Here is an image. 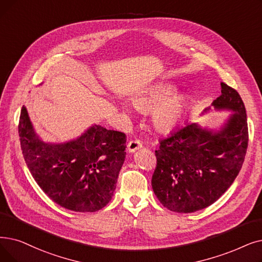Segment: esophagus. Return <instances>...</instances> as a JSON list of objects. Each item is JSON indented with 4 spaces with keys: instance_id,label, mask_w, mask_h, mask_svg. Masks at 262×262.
<instances>
[{
    "instance_id": "1",
    "label": "esophagus",
    "mask_w": 262,
    "mask_h": 262,
    "mask_svg": "<svg viewBox=\"0 0 262 262\" xmlns=\"http://www.w3.org/2000/svg\"><path fill=\"white\" fill-rule=\"evenodd\" d=\"M141 147H142V143L140 141L133 140V141H129L128 144H127V151L129 153H134V152H136L137 150L141 149Z\"/></svg>"
}]
</instances>
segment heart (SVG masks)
<instances>
[{"label": "heart", "instance_id": "1", "mask_svg": "<svg viewBox=\"0 0 262 262\" xmlns=\"http://www.w3.org/2000/svg\"><path fill=\"white\" fill-rule=\"evenodd\" d=\"M177 92L178 88L171 83H156L136 96L134 105L141 110H152L153 126L158 132L167 133L179 126L188 108V97ZM124 109L129 111L127 106Z\"/></svg>", "mask_w": 262, "mask_h": 262}]
</instances>
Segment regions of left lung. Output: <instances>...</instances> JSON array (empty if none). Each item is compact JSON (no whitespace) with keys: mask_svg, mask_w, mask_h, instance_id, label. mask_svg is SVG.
<instances>
[{"mask_svg":"<svg viewBox=\"0 0 262 262\" xmlns=\"http://www.w3.org/2000/svg\"><path fill=\"white\" fill-rule=\"evenodd\" d=\"M221 89L222 95L202 112L231 111L220 127L186 123L159 141L155 151L152 188L170 211L192 213L211 206L242 168L248 143L245 107L234 89L224 82Z\"/></svg>","mask_w":262,"mask_h":262,"instance_id":"1","label":"left lung"}]
</instances>
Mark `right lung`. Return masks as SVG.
<instances>
[{
    "label": "right lung",
    "instance_id": "1",
    "mask_svg": "<svg viewBox=\"0 0 262 262\" xmlns=\"http://www.w3.org/2000/svg\"><path fill=\"white\" fill-rule=\"evenodd\" d=\"M19 137L25 161L39 187L59 206L95 212L111 200L125 161L126 135L94 124L79 137L46 142L21 109Z\"/></svg>",
    "mask_w": 262,
    "mask_h": 262
}]
</instances>
